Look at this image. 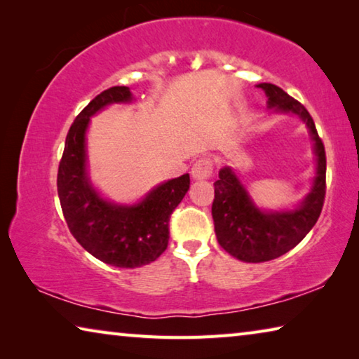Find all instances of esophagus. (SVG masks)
I'll use <instances>...</instances> for the list:
<instances>
[{
	"label": "esophagus",
	"mask_w": 359,
	"mask_h": 359,
	"mask_svg": "<svg viewBox=\"0 0 359 359\" xmlns=\"http://www.w3.org/2000/svg\"><path fill=\"white\" fill-rule=\"evenodd\" d=\"M212 171H214V163H212L210 158H199L191 166V177L196 180L208 179L210 177Z\"/></svg>",
	"instance_id": "34e87169"
}]
</instances>
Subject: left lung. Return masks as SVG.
Returning a JSON list of instances; mask_svg holds the SVG:
<instances>
[{
	"label": "left lung",
	"instance_id": "obj_1",
	"mask_svg": "<svg viewBox=\"0 0 359 359\" xmlns=\"http://www.w3.org/2000/svg\"><path fill=\"white\" fill-rule=\"evenodd\" d=\"M257 87L267 96V109L274 114H293L306 123L313 141L317 168L307 196L294 209L282 210L259 209L234 169L231 166L220 169L218 180L214 184L215 198L212 204L215 236L218 244L231 257L245 263L276 259L299 244L317 223L326 193L325 145L311 114L277 85L258 83Z\"/></svg>",
	"mask_w": 359,
	"mask_h": 359
}]
</instances>
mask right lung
<instances>
[{"instance_id": "right-lung-1", "label": "right lung", "mask_w": 359, "mask_h": 359, "mask_svg": "<svg viewBox=\"0 0 359 359\" xmlns=\"http://www.w3.org/2000/svg\"><path fill=\"white\" fill-rule=\"evenodd\" d=\"M128 87L100 93L77 115L66 136L57 188L71 234L95 258L115 267H141L166 250L169 218L190 188V175L171 179L139 203L117 204L102 198L88 175L87 130L90 117L120 102H131Z\"/></svg>"}]
</instances>
